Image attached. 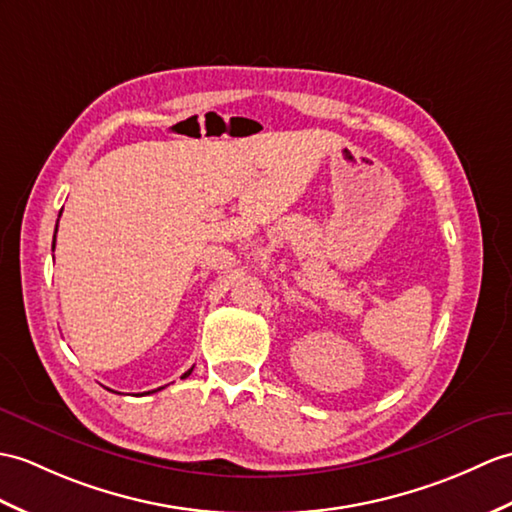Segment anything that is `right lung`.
I'll use <instances>...</instances> for the list:
<instances>
[{
	"instance_id": "add662e5",
	"label": "right lung",
	"mask_w": 512,
	"mask_h": 512,
	"mask_svg": "<svg viewBox=\"0 0 512 512\" xmlns=\"http://www.w3.org/2000/svg\"><path fill=\"white\" fill-rule=\"evenodd\" d=\"M56 231H58V224H56ZM54 240H56V235H54ZM192 371H194V368H189V371L183 375V377H189V375H192ZM154 392V390H152Z\"/></svg>"
}]
</instances>
